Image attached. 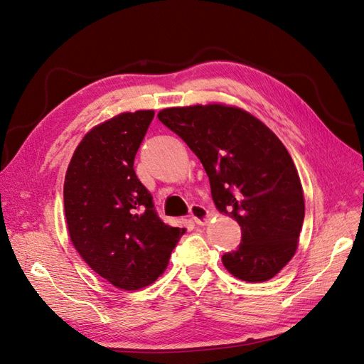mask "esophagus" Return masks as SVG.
Instances as JSON below:
<instances>
[{"label":"esophagus","mask_w":364,"mask_h":364,"mask_svg":"<svg viewBox=\"0 0 364 364\" xmlns=\"http://www.w3.org/2000/svg\"><path fill=\"white\" fill-rule=\"evenodd\" d=\"M190 217L193 218V222L197 225H206L209 220H211V214H209L208 209L202 205H191L190 208Z\"/></svg>","instance_id":"1"}]
</instances>
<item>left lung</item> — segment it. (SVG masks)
<instances>
[{
	"label": "left lung",
	"instance_id": "1",
	"mask_svg": "<svg viewBox=\"0 0 364 364\" xmlns=\"http://www.w3.org/2000/svg\"><path fill=\"white\" fill-rule=\"evenodd\" d=\"M159 121L200 159L222 214L241 226V243L225 269L264 282L294 257L305 202L296 165L281 139L247 111L223 103L162 109Z\"/></svg>",
	"mask_w": 364,
	"mask_h": 364
}]
</instances>
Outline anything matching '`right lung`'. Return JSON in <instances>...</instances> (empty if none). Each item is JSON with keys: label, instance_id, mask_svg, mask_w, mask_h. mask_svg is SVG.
<instances>
[{"label": "right lung", "instance_id": "obj_1", "mask_svg": "<svg viewBox=\"0 0 364 364\" xmlns=\"http://www.w3.org/2000/svg\"><path fill=\"white\" fill-rule=\"evenodd\" d=\"M155 111L121 112L94 126L70 161L63 206L71 243L83 261L121 290L155 282L185 228L156 215L134 170Z\"/></svg>", "mask_w": 364, "mask_h": 364}]
</instances>
